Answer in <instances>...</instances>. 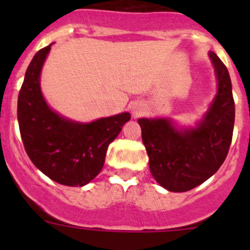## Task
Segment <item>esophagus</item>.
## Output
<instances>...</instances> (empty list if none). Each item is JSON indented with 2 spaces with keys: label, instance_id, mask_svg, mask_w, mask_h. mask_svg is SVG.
Returning a JSON list of instances; mask_svg holds the SVG:
<instances>
[{
  "label": "esophagus",
  "instance_id": "34e87169",
  "mask_svg": "<svg viewBox=\"0 0 250 250\" xmlns=\"http://www.w3.org/2000/svg\"><path fill=\"white\" fill-rule=\"evenodd\" d=\"M130 110H132V112L134 113V115H138V113L141 111V104H139V103H135V104H133L132 106H130Z\"/></svg>",
  "mask_w": 250,
  "mask_h": 250
}]
</instances>
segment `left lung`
<instances>
[{
  "mask_svg": "<svg viewBox=\"0 0 250 250\" xmlns=\"http://www.w3.org/2000/svg\"><path fill=\"white\" fill-rule=\"evenodd\" d=\"M218 93L195 128L179 129L168 118H139L141 138L155 180L173 192L201 185L221 167L232 140L234 102L230 75L214 52Z\"/></svg>",
  "mask_w": 250,
  "mask_h": 250,
  "instance_id": "left-lung-1",
  "label": "left lung"
}]
</instances>
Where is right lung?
I'll return each mask as SVG.
<instances>
[{"label":"right lung","instance_id":"add662e5","mask_svg":"<svg viewBox=\"0 0 250 250\" xmlns=\"http://www.w3.org/2000/svg\"><path fill=\"white\" fill-rule=\"evenodd\" d=\"M50 46L35 54L20 88V135L30 160L48 178L62 185L84 186L100 173L107 147L130 120V113L78 123L50 109L40 85V75Z\"/></svg>","mask_w":250,"mask_h":250}]
</instances>
